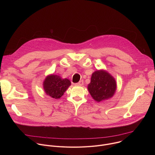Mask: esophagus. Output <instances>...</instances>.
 <instances>
[{
  "label": "esophagus",
  "mask_w": 155,
  "mask_h": 155,
  "mask_svg": "<svg viewBox=\"0 0 155 155\" xmlns=\"http://www.w3.org/2000/svg\"><path fill=\"white\" fill-rule=\"evenodd\" d=\"M75 85H77V86H82V85H83V80H80L78 83H76Z\"/></svg>",
  "instance_id": "obj_1"
}]
</instances>
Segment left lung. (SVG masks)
Wrapping results in <instances>:
<instances>
[{
  "label": "left lung",
  "instance_id": "left-lung-1",
  "mask_svg": "<svg viewBox=\"0 0 155 155\" xmlns=\"http://www.w3.org/2000/svg\"><path fill=\"white\" fill-rule=\"evenodd\" d=\"M87 90L96 101L101 102L114 95L117 90V83L115 78L107 71H96L92 74Z\"/></svg>",
  "mask_w": 155,
  "mask_h": 155
}]
</instances>
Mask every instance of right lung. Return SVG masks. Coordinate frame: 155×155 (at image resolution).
I'll return each instance as SVG.
<instances>
[{
    "label": "right lung",
    "instance_id": "obj_1",
    "mask_svg": "<svg viewBox=\"0 0 155 155\" xmlns=\"http://www.w3.org/2000/svg\"><path fill=\"white\" fill-rule=\"evenodd\" d=\"M71 84V82L69 80L62 79L56 75H48L43 84L46 94L55 99H59Z\"/></svg>",
    "mask_w": 155,
    "mask_h": 155
}]
</instances>
